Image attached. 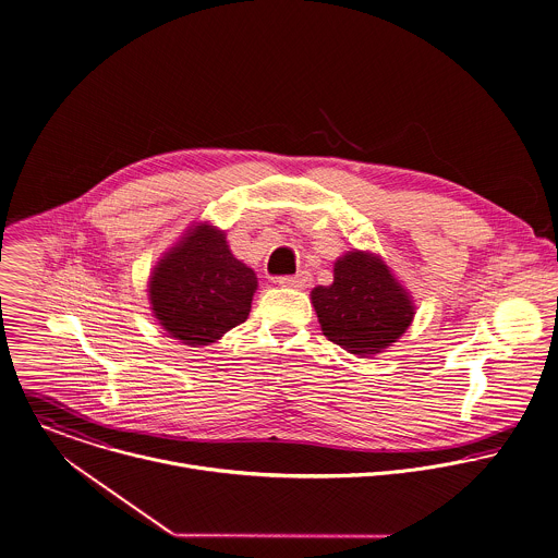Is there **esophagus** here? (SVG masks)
Returning <instances> with one entry per match:
<instances>
[{"mask_svg": "<svg viewBox=\"0 0 558 558\" xmlns=\"http://www.w3.org/2000/svg\"><path fill=\"white\" fill-rule=\"evenodd\" d=\"M312 283V275L310 272H299L292 277H279V286L283 288H296V290H305Z\"/></svg>", "mask_w": 558, "mask_h": 558, "instance_id": "1", "label": "esophagus"}]
</instances>
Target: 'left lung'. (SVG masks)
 <instances>
[{"label":"left lung","instance_id":"left-lung-1","mask_svg":"<svg viewBox=\"0 0 558 558\" xmlns=\"http://www.w3.org/2000/svg\"><path fill=\"white\" fill-rule=\"evenodd\" d=\"M323 333L357 357L389 349L411 327V292L393 277L380 255L349 251L336 259L333 283L312 290Z\"/></svg>","mask_w":558,"mask_h":558}]
</instances>
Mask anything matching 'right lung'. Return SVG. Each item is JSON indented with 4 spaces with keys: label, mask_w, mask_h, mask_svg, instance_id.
Segmentation results:
<instances>
[{
    "label": "right lung",
    "mask_w": 558,
    "mask_h": 558,
    "mask_svg": "<svg viewBox=\"0 0 558 558\" xmlns=\"http://www.w3.org/2000/svg\"><path fill=\"white\" fill-rule=\"evenodd\" d=\"M255 270L240 262L227 233L203 220L160 257L149 277V303L169 338L207 347L248 318Z\"/></svg>",
    "instance_id": "obj_1"
}]
</instances>
